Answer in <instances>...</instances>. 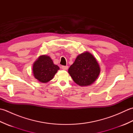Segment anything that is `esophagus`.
Returning <instances> with one entry per match:
<instances>
[{"label": "esophagus", "instance_id": "esophagus-1", "mask_svg": "<svg viewBox=\"0 0 133 133\" xmlns=\"http://www.w3.org/2000/svg\"><path fill=\"white\" fill-rule=\"evenodd\" d=\"M61 68H62V69H63V70H67V69H68V66H62V67H61Z\"/></svg>", "mask_w": 133, "mask_h": 133}]
</instances>
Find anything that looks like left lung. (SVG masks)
Instances as JSON below:
<instances>
[{
    "label": "left lung",
    "mask_w": 133,
    "mask_h": 133,
    "mask_svg": "<svg viewBox=\"0 0 133 133\" xmlns=\"http://www.w3.org/2000/svg\"><path fill=\"white\" fill-rule=\"evenodd\" d=\"M101 68L97 59L88 51L78 55L68 70L75 83L84 87L90 86L97 80Z\"/></svg>",
    "instance_id": "obj_1"
}]
</instances>
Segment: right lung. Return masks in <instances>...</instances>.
Listing matches in <instances>:
<instances>
[{
  "label": "right lung",
  "mask_w": 133,
  "mask_h": 133,
  "mask_svg": "<svg viewBox=\"0 0 133 133\" xmlns=\"http://www.w3.org/2000/svg\"><path fill=\"white\" fill-rule=\"evenodd\" d=\"M59 67L55 64L50 56L42 55L34 62L32 66L34 77L42 83L49 82L52 79Z\"/></svg>",
  "instance_id": "obj_1"
}]
</instances>
